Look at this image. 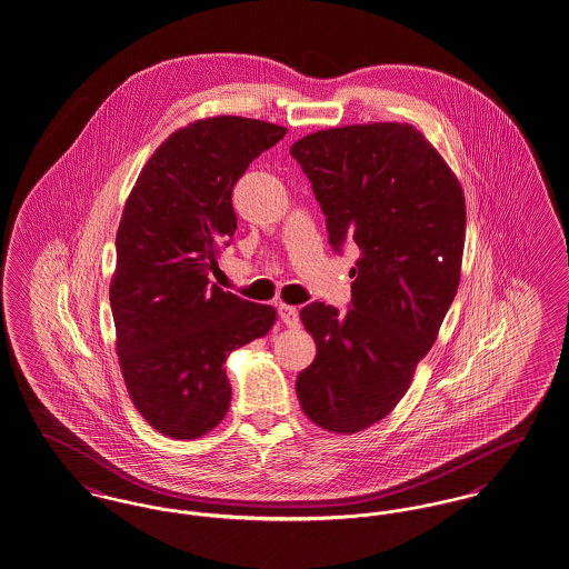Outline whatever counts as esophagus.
<instances>
[{
	"instance_id": "1",
	"label": "esophagus",
	"mask_w": 569,
	"mask_h": 569,
	"mask_svg": "<svg viewBox=\"0 0 569 569\" xmlns=\"http://www.w3.org/2000/svg\"><path fill=\"white\" fill-rule=\"evenodd\" d=\"M279 318L288 326V328H300V318H298V309L290 305H279Z\"/></svg>"
}]
</instances>
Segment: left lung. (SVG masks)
Segmentation results:
<instances>
[{"mask_svg":"<svg viewBox=\"0 0 569 569\" xmlns=\"http://www.w3.org/2000/svg\"><path fill=\"white\" fill-rule=\"evenodd\" d=\"M326 216L332 250L353 243L351 307L300 311L318 356L296 379L319 428L356 433L407 393L459 286L466 199L451 167L410 124L316 131L290 148Z\"/></svg>","mask_w":569,"mask_h":569,"instance_id":"1","label":"left lung"}]
</instances>
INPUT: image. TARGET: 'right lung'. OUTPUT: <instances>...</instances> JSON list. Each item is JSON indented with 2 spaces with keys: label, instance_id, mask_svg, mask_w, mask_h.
I'll return each mask as SVG.
<instances>
[{
  "label": "right lung",
  "instance_id": "right-lung-1",
  "mask_svg": "<svg viewBox=\"0 0 569 569\" xmlns=\"http://www.w3.org/2000/svg\"><path fill=\"white\" fill-rule=\"evenodd\" d=\"M286 129L216 116L167 137L141 169L116 232L110 305L129 396L160 433L192 440L230 407L228 353L273 328L271 305L209 286L237 230L232 188Z\"/></svg>",
  "mask_w": 569,
  "mask_h": 569
}]
</instances>
